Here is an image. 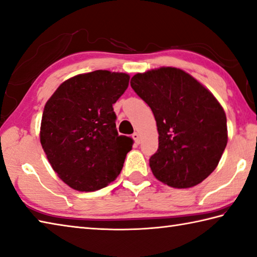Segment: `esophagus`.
Returning a JSON list of instances; mask_svg holds the SVG:
<instances>
[{
	"label": "esophagus",
	"mask_w": 257,
	"mask_h": 257,
	"mask_svg": "<svg viewBox=\"0 0 257 257\" xmlns=\"http://www.w3.org/2000/svg\"><path fill=\"white\" fill-rule=\"evenodd\" d=\"M133 138L135 140V143L137 144V145H139L140 142H142V140H140V135L138 133H134L133 134Z\"/></svg>",
	"instance_id": "34e87169"
}]
</instances>
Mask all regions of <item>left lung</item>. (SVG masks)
<instances>
[{
  "mask_svg": "<svg viewBox=\"0 0 257 257\" xmlns=\"http://www.w3.org/2000/svg\"><path fill=\"white\" fill-rule=\"evenodd\" d=\"M130 85L157 122L159 146L149 159L155 177L175 188L202 183L227 145L222 105L192 75L176 68L137 73Z\"/></svg>",
  "mask_w": 257,
  "mask_h": 257,
  "instance_id": "obj_1",
  "label": "left lung"
}]
</instances>
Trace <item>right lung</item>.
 <instances>
[{"instance_id": "obj_1", "label": "right lung", "mask_w": 257, "mask_h": 257, "mask_svg": "<svg viewBox=\"0 0 257 257\" xmlns=\"http://www.w3.org/2000/svg\"><path fill=\"white\" fill-rule=\"evenodd\" d=\"M130 77L97 70L64 81L45 103L40 140L49 163L79 192H94L117 178L133 139L119 136L112 104Z\"/></svg>"}]
</instances>
